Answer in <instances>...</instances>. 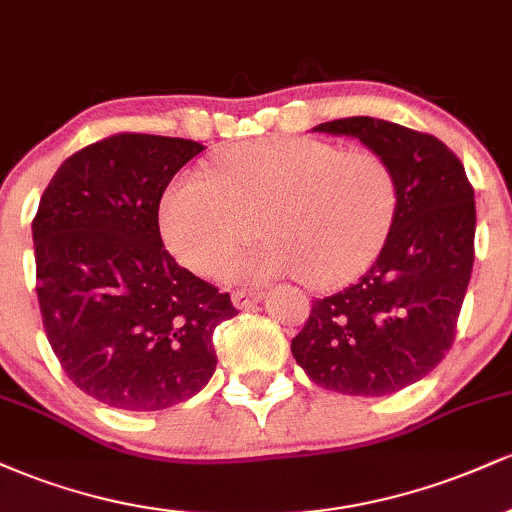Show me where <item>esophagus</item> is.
Instances as JSON below:
<instances>
[{
    "mask_svg": "<svg viewBox=\"0 0 512 512\" xmlns=\"http://www.w3.org/2000/svg\"><path fill=\"white\" fill-rule=\"evenodd\" d=\"M262 301V293L260 291H233V305H236L238 310H248L252 305H257Z\"/></svg>",
    "mask_w": 512,
    "mask_h": 512,
    "instance_id": "esophagus-1",
    "label": "esophagus"
}]
</instances>
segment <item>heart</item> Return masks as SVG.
Here are the masks:
<instances>
[{"label":"heart","mask_w":512,"mask_h":512,"mask_svg":"<svg viewBox=\"0 0 512 512\" xmlns=\"http://www.w3.org/2000/svg\"><path fill=\"white\" fill-rule=\"evenodd\" d=\"M397 202L395 170L378 151L267 137L216 156L211 178L178 175L161 197L158 226L175 260L197 274L219 272L257 228L267 240L226 269L231 279L301 274L308 286L332 289L378 257Z\"/></svg>","instance_id":"1"}]
</instances>
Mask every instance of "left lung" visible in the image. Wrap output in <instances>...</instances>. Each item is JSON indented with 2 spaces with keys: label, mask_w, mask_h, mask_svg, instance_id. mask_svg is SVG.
I'll return each mask as SVG.
<instances>
[{
  "label": "left lung",
  "mask_w": 512,
  "mask_h": 512,
  "mask_svg": "<svg viewBox=\"0 0 512 512\" xmlns=\"http://www.w3.org/2000/svg\"><path fill=\"white\" fill-rule=\"evenodd\" d=\"M387 158L397 216L356 284L317 298L291 351L325 390L383 397L426 378L455 342L474 264L477 207L462 161L433 134L375 117L322 122Z\"/></svg>",
  "instance_id": "1"
}]
</instances>
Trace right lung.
Returning <instances> with one entry per match:
<instances>
[{
    "mask_svg": "<svg viewBox=\"0 0 512 512\" xmlns=\"http://www.w3.org/2000/svg\"><path fill=\"white\" fill-rule=\"evenodd\" d=\"M204 146L122 132L57 168L33 219L43 327L69 380L125 411L195 397L216 370L211 334L231 296L163 248L158 204Z\"/></svg>",
    "mask_w": 512,
    "mask_h": 512,
    "instance_id": "obj_1",
    "label": "right lung"
}]
</instances>
